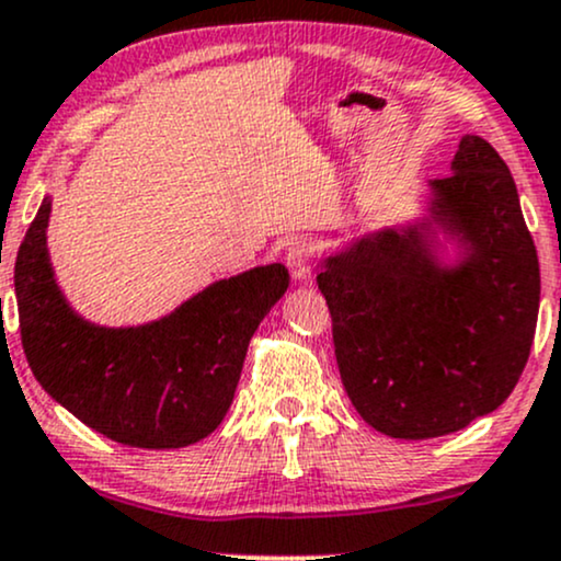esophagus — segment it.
I'll list each match as a JSON object with an SVG mask.
<instances>
[{
	"instance_id": "1",
	"label": "esophagus",
	"mask_w": 561,
	"mask_h": 561,
	"mask_svg": "<svg viewBox=\"0 0 561 561\" xmlns=\"http://www.w3.org/2000/svg\"><path fill=\"white\" fill-rule=\"evenodd\" d=\"M286 262H288V270H291V275L299 283H309L312 280V270H314V262H318V254H314V243L305 239H294L288 243V252H286Z\"/></svg>"
}]
</instances>
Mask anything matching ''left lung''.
Returning a JSON list of instances; mask_svg holds the SVG:
<instances>
[{"mask_svg": "<svg viewBox=\"0 0 561 561\" xmlns=\"http://www.w3.org/2000/svg\"><path fill=\"white\" fill-rule=\"evenodd\" d=\"M451 168L431 186L465 243L457 267L410 228L359 239L318 275L348 399L391 438L449 436L502 407L536 335L541 270L510 168L480 136L459 141Z\"/></svg>", "mask_w": 561, "mask_h": 561, "instance_id": "left-lung-1", "label": "left lung"}]
</instances>
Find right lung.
Masks as SVG:
<instances>
[{
	"instance_id": "1",
	"label": "right lung",
	"mask_w": 561,
	"mask_h": 561,
	"mask_svg": "<svg viewBox=\"0 0 561 561\" xmlns=\"http://www.w3.org/2000/svg\"><path fill=\"white\" fill-rule=\"evenodd\" d=\"M44 199L18 249L20 341L51 399L123 446L181 449L215 431L239 386L249 341L286 294L288 270L254 267L213 283L168 318L138 328H99L59 294Z\"/></svg>"
}]
</instances>
